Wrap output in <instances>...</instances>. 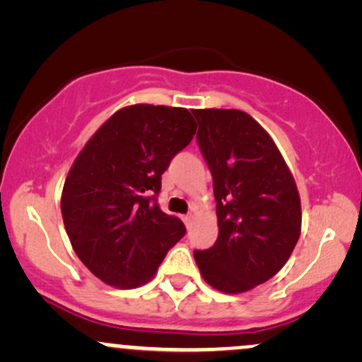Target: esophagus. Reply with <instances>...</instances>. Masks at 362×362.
<instances>
[{"label": "esophagus", "mask_w": 362, "mask_h": 362, "mask_svg": "<svg viewBox=\"0 0 362 362\" xmlns=\"http://www.w3.org/2000/svg\"><path fill=\"white\" fill-rule=\"evenodd\" d=\"M182 219H184L185 226H187V228H189V226H190V224H192V221H194V214H187V216H184V218H182Z\"/></svg>", "instance_id": "esophagus-1"}]
</instances>
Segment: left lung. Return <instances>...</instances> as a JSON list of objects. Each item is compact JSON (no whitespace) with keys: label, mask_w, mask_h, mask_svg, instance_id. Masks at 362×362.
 <instances>
[{"label":"left lung","mask_w":362,"mask_h":362,"mask_svg":"<svg viewBox=\"0 0 362 362\" xmlns=\"http://www.w3.org/2000/svg\"><path fill=\"white\" fill-rule=\"evenodd\" d=\"M213 175L218 240L194 259L211 288L247 293L284 267L301 233L296 182L269 132L247 112L194 110Z\"/></svg>","instance_id":"8db88e82"}]
</instances>
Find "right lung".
Segmentation results:
<instances>
[{
  "label": "right lung",
  "instance_id": "obj_1",
  "mask_svg": "<svg viewBox=\"0 0 362 362\" xmlns=\"http://www.w3.org/2000/svg\"><path fill=\"white\" fill-rule=\"evenodd\" d=\"M195 120L187 109H119L73 161L61 194V214L73 250L105 284L132 289L155 277L184 223L155 202L161 175L190 143Z\"/></svg>",
  "mask_w": 362,
  "mask_h": 362
}]
</instances>
